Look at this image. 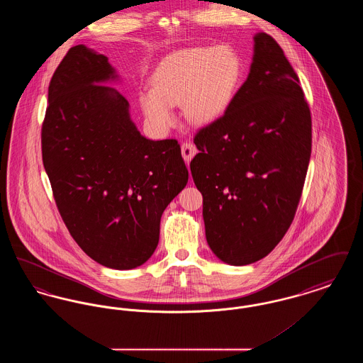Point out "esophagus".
<instances>
[{
    "mask_svg": "<svg viewBox=\"0 0 363 363\" xmlns=\"http://www.w3.org/2000/svg\"><path fill=\"white\" fill-rule=\"evenodd\" d=\"M181 152H182V157L186 163H189L191 157L197 154V148L191 144V143H184L181 147Z\"/></svg>",
    "mask_w": 363,
    "mask_h": 363,
    "instance_id": "1",
    "label": "esophagus"
}]
</instances>
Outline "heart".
Instances as JSON below:
<instances>
[{"label":"heart","mask_w":363,"mask_h":363,"mask_svg":"<svg viewBox=\"0 0 363 363\" xmlns=\"http://www.w3.org/2000/svg\"><path fill=\"white\" fill-rule=\"evenodd\" d=\"M243 79V62L233 48L196 46L166 55L140 94L141 110L152 126L166 132L175 122L174 106L196 125L219 120L235 99Z\"/></svg>","instance_id":"obj_1"}]
</instances>
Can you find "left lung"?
<instances>
[{"mask_svg":"<svg viewBox=\"0 0 363 363\" xmlns=\"http://www.w3.org/2000/svg\"><path fill=\"white\" fill-rule=\"evenodd\" d=\"M246 82L225 116L194 138L190 172L203 194L206 237L230 265L264 259L287 233L311 152L299 79L271 35H255Z\"/></svg>","mask_w":363,"mask_h":363,"instance_id":"1","label":"left lung"}]
</instances>
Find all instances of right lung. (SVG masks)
<instances>
[{
  "instance_id": "1",
  "label": "right lung",
  "mask_w": 363,
  "mask_h": 363,
  "mask_svg": "<svg viewBox=\"0 0 363 363\" xmlns=\"http://www.w3.org/2000/svg\"><path fill=\"white\" fill-rule=\"evenodd\" d=\"M108 58L72 48L52 74L43 166L70 235L91 259L133 269L155 252L160 218L188 184L177 140L141 136Z\"/></svg>"
}]
</instances>
